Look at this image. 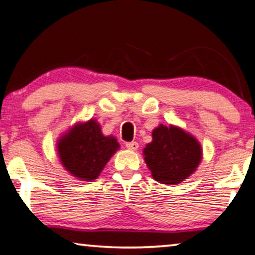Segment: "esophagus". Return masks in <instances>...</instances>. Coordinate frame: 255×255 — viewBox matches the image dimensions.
Masks as SVG:
<instances>
[{"mask_svg":"<svg viewBox=\"0 0 255 255\" xmlns=\"http://www.w3.org/2000/svg\"><path fill=\"white\" fill-rule=\"evenodd\" d=\"M126 147L130 150H136L138 148V143H136V141H127Z\"/></svg>","mask_w":255,"mask_h":255,"instance_id":"34e87169","label":"esophagus"}]
</instances>
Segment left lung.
Instances as JSON below:
<instances>
[{"label": "left lung", "instance_id": "left-lung-1", "mask_svg": "<svg viewBox=\"0 0 255 255\" xmlns=\"http://www.w3.org/2000/svg\"><path fill=\"white\" fill-rule=\"evenodd\" d=\"M152 136V143L144 148V158L155 180L178 184L193 173L202 155L195 137L178 127L163 125L154 129Z\"/></svg>", "mask_w": 255, "mask_h": 255}]
</instances>
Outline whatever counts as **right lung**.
I'll return each instance as SVG.
<instances>
[{"mask_svg": "<svg viewBox=\"0 0 255 255\" xmlns=\"http://www.w3.org/2000/svg\"><path fill=\"white\" fill-rule=\"evenodd\" d=\"M118 148L117 139L103 136L100 125L92 119L76 125L58 143L63 165L70 173L84 181L97 179Z\"/></svg>", "mask_w": 255, "mask_h": 255, "instance_id": "1", "label": "right lung"}]
</instances>
